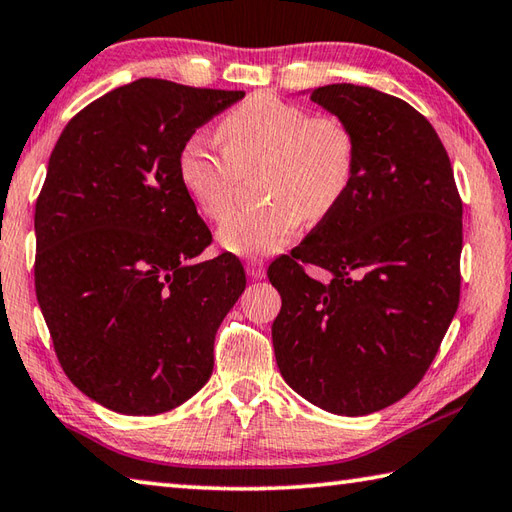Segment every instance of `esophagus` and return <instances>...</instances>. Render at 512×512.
<instances>
[{"instance_id": "1", "label": "esophagus", "mask_w": 512, "mask_h": 512, "mask_svg": "<svg viewBox=\"0 0 512 512\" xmlns=\"http://www.w3.org/2000/svg\"><path fill=\"white\" fill-rule=\"evenodd\" d=\"M246 273H248L250 280H262V277L266 275V268H264L262 262H259V259H248Z\"/></svg>"}]
</instances>
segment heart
<instances>
[{"mask_svg": "<svg viewBox=\"0 0 512 512\" xmlns=\"http://www.w3.org/2000/svg\"><path fill=\"white\" fill-rule=\"evenodd\" d=\"M219 152L208 138L190 136L176 156L183 190L203 217L219 221L236 196L238 172L260 165L256 187L266 196L219 226V244L241 257L277 253L302 217L320 221L336 210L356 174L358 143L345 120L257 94L219 123Z\"/></svg>", "mask_w": 512, "mask_h": 512, "instance_id": "1", "label": "heart"}]
</instances>
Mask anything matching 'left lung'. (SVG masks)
Masks as SVG:
<instances>
[{"mask_svg": "<svg viewBox=\"0 0 512 512\" xmlns=\"http://www.w3.org/2000/svg\"><path fill=\"white\" fill-rule=\"evenodd\" d=\"M311 100L353 129L358 163L336 210L268 266L275 360L309 403L365 416L421 383L457 313L463 203L439 134L405 100L358 85Z\"/></svg>", "mask_w": 512, "mask_h": 512, "instance_id": "8db88e82", "label": "left lung"}]
</instances>
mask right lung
I'll return each mask as SVG.
<instances>
[{"mask_svg":"<svg viewBox=\"0 0 512 512\" xmlns=\"http://www.w3.org/2000/svg\"><path fill=\"white\" fill-rule=\"evenodd\" d=\"M244 91L141 78L64 127L35 203V295L55 356L107 410L152 416L208 383L246 288L176 174L181 145Z\"/></svg>","mask_w":512,"mask_h":512,"instance_id":"obj_1","label":"right lung"}]
</instances>
